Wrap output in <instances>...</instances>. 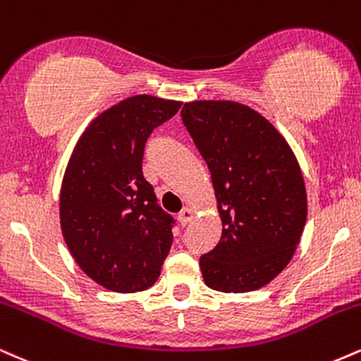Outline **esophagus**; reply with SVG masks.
Instances as JSON below:
<instances>
[{
    "label": "esophagus",
    "instance_id": "obj_1",
    "mask_svg": "<svg viewBox=\"0 0 361 361\" xmlns=\"http://www.w3.org/2000/svg\"><path fill=\"white\" fill-rule=\"evenodd\" d=\"M178 219H180V222L183 224V226H186L188 222H192L193 219V210L188 209V207H185L183 210H181L180 214H178Z\"/></svg>",
    "mask_w": 361,
    "mask_h": 361
}]
</instances>
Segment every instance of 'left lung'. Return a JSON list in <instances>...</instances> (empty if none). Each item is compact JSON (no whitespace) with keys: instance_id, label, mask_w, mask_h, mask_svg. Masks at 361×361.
Listing matches in <instances>:
<instances>
[{"instance_id":"left-lung-1","label":"left lung","mask_w":361,"mask_h":361,"mask_svg":"<svg viewBox=\"0 0 361 361\" xmlns=\"http://www.w3.org/2000/svg\"><path fill=\"white\" fill-rule=\"evenodd\" d=\"M181 120L212 175L222 221L221 241L200 256L207 287H264L290 263L307 219L297 157L263 115L241 103H185Z\"/></svg>"}]
</instances>
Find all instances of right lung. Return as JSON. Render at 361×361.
Returning a JSON list of instances; mask_svg holds the SVG:
<instances>
[{
    "label": "right lung",
    "mask_w": 361,
    "mask_h": 361,
    "mask_svg": "<svg viewBox=\"0 0 361 361\" xmlns=\"http://www.w3.org/2000/svg\"><path fill=\"white\" fill-rule=\"evenodd\" d=\"M181 102L137 94L86 127L61 186V229L91 280L118 293L156 283L173 243L175 219L157 205L142 175L144 147Z\"/></svg>",
    "instance_id": "add662e5"
}]
</instances>
